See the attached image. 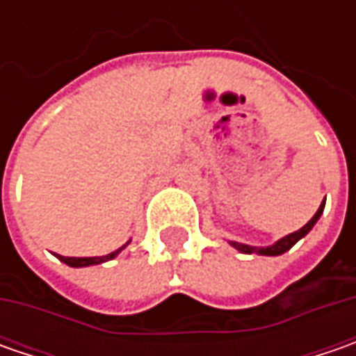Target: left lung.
Wrapping results in <instances>:
<instances>
[{"label": "left lung", "instance_id": "obj_1", "mask_svg": "<svg viewBox=\"0 0 356 356\" xmlns=\"http://www.w3.org/2000/svg\"><path fill=\"white\" fill-rule=\"evenodd\" d=\"M323 208H325V202H323L321 206H319V210L317 213L309 220L305 226L301 227V229H297L293 234H289V236H285V238H281L277 243H273V245H269V248H253V245H243V243H238V241H229L236 250H239L241 253H259V255H281V253H285L287 250H291L295 243L299 241V239L303 238V236H307L309 229L317 224V220L321 218Z\"/></svg>", "mask_w": 356, "mask_h": 356}]
</instances>
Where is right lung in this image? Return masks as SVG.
Masks as SVG:
<instances>
[{
  "instance_id": "add662e5",
  "label": "right lung",
  "mask_w": 356,
  "mask_h": 356,
  "mask_svg": "<svg viewBox=\"0 0 356 356\" xmlns=\"http://www.w3.org/2000/svg\"><path fill=\"white\" fill-rule=\"evenodd\" d=\"M122 248H124V245H122ZM122 248H120V250H122ZM120 250L108 253V255H103V257H63V255H57V257L61 259L63 264H67V266H71V267H87V266H97V264H104V261L113 259L115 255H118Z\"/></svg>"
}]
</instances>
